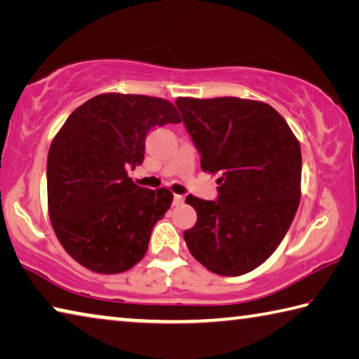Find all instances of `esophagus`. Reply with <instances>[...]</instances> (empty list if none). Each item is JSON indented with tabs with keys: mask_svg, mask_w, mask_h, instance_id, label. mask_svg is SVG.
Listing matches in <instances>:
<instances>
[{
	"mask_svg": "<svg viewBox=\"0 0 359 359\" xmlns=\"http://www.w3.org/2000/svg\"><path fill=\"white\" fill-rule=\"evenodd\" d=\"M184 201H185V198L182 196V194H174V201H172V204H174V205H180V204H184Z\"/></svg>",
	"mask_w": 359,
	"mask_h": 359,
	"instance_id": "esophagus-1",
	"label": "esophagus"
}]
</instances>
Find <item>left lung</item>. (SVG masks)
Listing matches in <instances>:
<instances>
[{"instance_id":"obj_1","label":"left lung","mask_w":359,"mask_h":359,"mask_svg":"<svg viewBox=\"0 0 359 359\" xmlns=\"http://www.w3.org/2000/svg\"><path fill=\"white\" fill-rule=\"evenodd\" d=\"M201 154V169L220 174L218 199L188 194L198 220L184 238L190 253L218 276L263 264L287 234L301 198V145L274 107L234 98L175 101Z\"/></svg>"}]
</instances>
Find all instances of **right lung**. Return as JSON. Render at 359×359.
<instances>
[{
  "mask_svg": "<svg viewBox=\"0 0 359 359\" xmlns=\"http://www.w3.org/2000/svg\"><path fill=\"white\" fill-rule=\"evenodd\" d=\"M163 98L102 93L72 112L47 156L52 228L72 259L96 274H120L144 258L151 229L171 208L168 188L128 177L155 126L180 123Z\"/></svg>",
  "mask_w": 359,
  "mask_h": 359,
  "instance_id": "right-lung-1",
  "label": "right lung"
}]
</instances>
